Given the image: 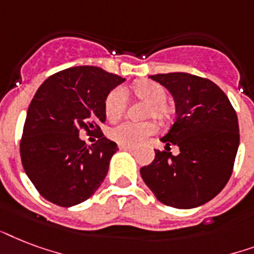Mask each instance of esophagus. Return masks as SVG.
I'll list each match as a JSON object with an SVG mask.
<instances>
[{"mask_svg": "<svg viewBox=\"0 0 254 254\" xmlns=\"http://www.w3.org/2000/svg\"><path fill=\"white\" fill-rule=\"evenodd\" d=\"M121 151H126V152H133V147H127V145H119Z\"/></svg>", "mask_w": 254, "mask_h": 254, "instance_id": "34e87169", "label": "esophagus"}]
</instances>
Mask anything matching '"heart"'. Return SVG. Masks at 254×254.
Wrapping results in <instances>:
<instances>
[{
  "label": "heart",
  "instance_id": "b5f03b06",
  "mask_svg": "<svg viewBox=\"0 0 254 254\" xmlns=\"http://www.w3.org/2000/svg\"><path fill=\"white\" fill-rule=\"evenodd\" d=\"M133 92L139 99L149 103L148 115H154L156 118L167 117L168 106L166 105L167 91L162 84L156 83L154 80H140L133 84ZM127 92L125 88L117 87L106 98L105 111L107 118L118 119L125 113L127 107ZM156 132V125L152 122L144 123H135V122H125L122 125L114 127L109 131V136L119 145L135 147L140 144L151 135Z\"/></svg>",
  "mask_w": 254,
  "mask_h": 254
}]
</instances>
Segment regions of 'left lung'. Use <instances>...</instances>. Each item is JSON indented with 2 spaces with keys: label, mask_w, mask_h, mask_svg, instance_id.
Listing matches in <instances>:
<instances>
[{
  "label": "left lung",
  "mask_w": 254,
  "mask_h": 254,
  "mask_svg": "<svg viewBox=\"0 0 254 254\" xmlns=\"http://www.w3.org/2000/svg\"><path fill=\"white\" fill-rule=\"evenodd\" d=\"M170 91L176 119L155 149L141 179L159 201L178 209L200 207L217 196L231 178L239 149V121L224 91L212 80L188 72L149 75ZM178 145V157L168 152Z\"/></svg>",
  "instance_id": "left-lung-1"
}]
</instances>
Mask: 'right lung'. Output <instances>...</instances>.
<instances>
[{"mask_svg": "<svg viewBox=\"0 0 254 254\" xmlns=\"http://www.w3.org/2000/svg\"><path fill=\"white\" fill-rule=\"evenodd\" d=\"M126 78L95 66H76L49 76L31 99L23 126L21 160L39 193L60 207L86 201L109 172L118 145L105 135L95 144L80 128L99 132L105 102Z\"/></svg>", "mask_w": 254, "mask_h": 254, "instance_id": "obj_1", "label": "right lung"}]
</instances>
